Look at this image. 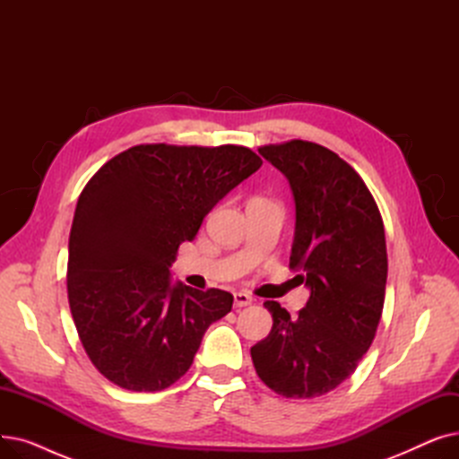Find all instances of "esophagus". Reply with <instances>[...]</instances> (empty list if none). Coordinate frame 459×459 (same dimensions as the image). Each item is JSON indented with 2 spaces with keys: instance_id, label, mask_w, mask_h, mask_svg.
Here are the masks:
<instances>
[{
  "instance_id": "1",
  "label": "esophagus",
  "mask_w": 459,
  "mask_h": 459,
  "mask_svg": "<svg viewBox=\"0 0 459 459\" xmlns=\"http://www.w3.org/2000/svg\"><path fill=\"white\" fill-rule=\"evenodd\" d=\"M251 303H253V298L249 294H246V292H236L234 294V307L242 308V307H247Z\"/></svg>"
}]
</instances>
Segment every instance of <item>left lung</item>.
I'll return each instance as SVG.
<instances>
[{
    "label": "left lung",
    "mask_w": 459,
    "mask_h": 459,
    "mask_svg": "<svg viewBox=\"0 0 459 459\" xmlns=\"http://www.w3.org/2000/svg\"><path fill=\"white\" fill-rule=\"evenodd\" d=\"M258 152L290 182V268L310 298L296 318L264 303L273 327L251 348L253 365L277 394L316 398L353 374L376 336L387 284L383 220L363 178L322 144L294 139Z\"/></svg>",
    "instance_id": "left-lung-1"
}]
</instances>
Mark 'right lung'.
Masks as SVG:
<instances>
[{
  "label": "right lung",
  "instance_id": "obj_1",
  "mask_svg": "<svg viewBox=\"0 0 459 459\" xmlns=\"http://www.w3.org/2000/svg\"><path fill=\"white\" fill-rule=\"evenodd\" d=\"M247 147L137 144L87 182L68 238L66 290L91 363L126 391L156 393L191 367L232 294L171 282L206 213L258 171Z\"/></svg>",
  "mask_w": 459,
  "mask_h": 459
}]
</instances>
